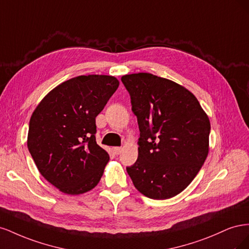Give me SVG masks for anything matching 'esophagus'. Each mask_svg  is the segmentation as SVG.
<instances>
[{"instance_id": "34e87169", "label": "esophagus", "mask_w": 249, "mask_h": 249, "mask_svg": "<svg viewBox=\"0 0 249 249\" xmlns=\"http://www.w3.org/2000/svg\"><path fill=\"white\" fill-rule=\"evenodd\" d=\"M122 152H123V147H113V153L115 155L122 154Z\"/></svg>"}]
</instances>
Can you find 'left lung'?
Returning <instances> with one entry per match:
<instances>
[{"instance_id":"obj_1","label":"left lung","mask_w":249,"mask_h":249,"mask_svg":"<svg viewBox=\"0 0 249 249\" xmlns=\"http://www.w3.org/2000/svg\"><path fill=\"white\" fill-rule=\"evenodd\" d=\"M122 81L140 131L138 159L126 171L144 196L171 198L190 185L207 159L210 119L195 95L171 80L138 72Z\"/></svg>"}]
</instances>
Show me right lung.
Returning <instances> with one entry per match:
<instances>
[{"label": "right lung", "mask_w": 249, "mask_h": 249, "mask_svg": "<svg viewBox=\"0 0 249 249\" xmlns=\"http://www.w3.org/2000/svg\"><path fill=\"white\" fill-rule=\"evenodd\" d=\"M115 77L67 80L43 97L30 118L27 144L40 175L69 195L99 184L109 154L95 141V117L116 91Z\"/></svg>", "instance_id": "add662e5"}]
</instances>
